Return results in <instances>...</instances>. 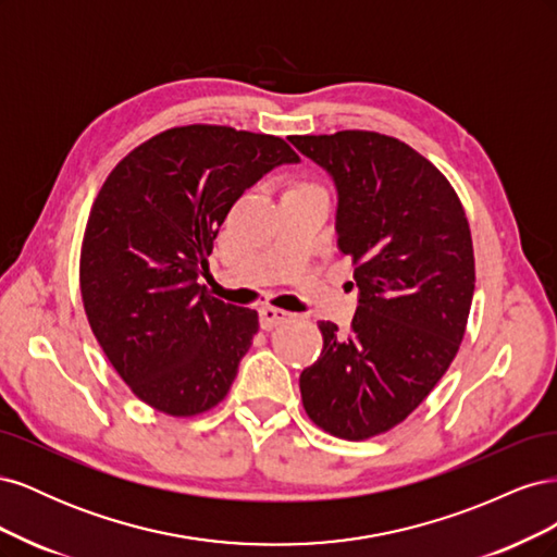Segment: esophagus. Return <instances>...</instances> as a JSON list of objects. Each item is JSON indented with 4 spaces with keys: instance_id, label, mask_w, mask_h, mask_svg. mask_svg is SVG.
<instances>
[{
    "instance_id": "1",
    "label": "esophagus",
    "mask_w": 557,
    "mask_h": 557,
    "mask_svg": "<svg viewBox=\"0 0 557 557\" xmlns=\"http://www.w3.org/2000/svg\"><path fill=\"white\" fill-rule=\"evenodd\" d=\"M258 315H260V327L262 330H274L283 323H288V320L293 318V313L283 311V309H274V307H262L258 311Z\"/></svg>"
}]
</instances>
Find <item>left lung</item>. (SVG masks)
<instances>
[{"mask_svg":"<svg viewBox=\"0 0 557 557\" xmlns=\"http://www.w3.org/2000/svg\"><path fill=\"white\" fill-rule=\"evenodd\" d=\"M290 144L334 183L336 244L358 285L350 332L320 323L301 404L318 428L360 442L401 423L460 348L474 297L469 223L444 174L399 139L344 129Z\"/></svg>","mask_w":557,"mask_h":557,"instance_id":"left-lung-1","label":"left lung"}]
</instances>
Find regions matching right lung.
<instances>
[{"mask_svg": "<svg viewBox=\"0 0 557 557\" xmlns=\"http://www.w3.org/2000/svg\"><path fill=\"white\" fill-rule=\"evenodd\" d=\"M299 156L278 137L225 125L166 129L117 162L83 237L88 323L132 393L170 416L221 401L258 313L209 297L199 274L250 185Z\"/></svg>", "mask_w": 557, "mask_h": 557, "instance_id": "1", "label": "right lung"}]
</instances>
